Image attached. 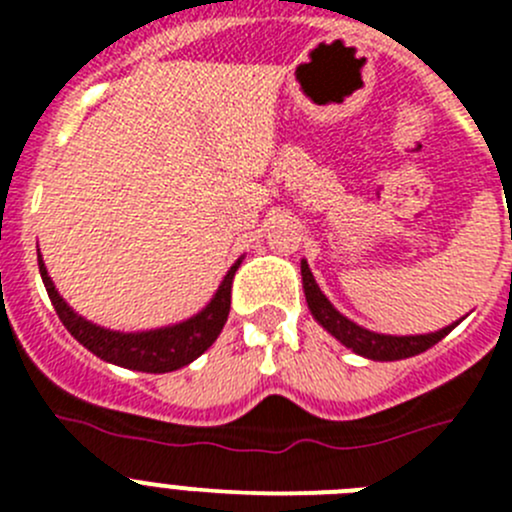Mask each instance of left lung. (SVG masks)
Returning <instances> with one entry per match:
<instances>
[{"label": "left lung", "mask_w": 512, "mask_h": 512, "mask_svg": "<svg viewBox=\"0 0 512 512\" xmlns=\"http://www.w3.org/2000/svg\"><path fill=\"white\" fill-rule=\"evenodd\" d=\"M301 281H304V296L306 304H309L311 316L324 326L326 332L332 334L337 342H342L344 347L352 349L359 357L374 359V362H397V359L415 357V354L427 352L430 347H435L440 339H445L447 334L455 329L460 321L445 326V329H437L430 334H410V337H394V334H377L372 329H364V326L354 324L352 319H347L344 314H339L334 309V304L324 296V291L316 284L314 274H311L309 264L301 259Z\"/></svg>", "instance_id": "left-lung-1"}]
</instances>
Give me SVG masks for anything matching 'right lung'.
I'll return each mask as SVG.
<instances>
[{
  "label": "right lung",
  "instance_id": "obj_1",
  "mask_svg": "<svg viewBox=\"0 0 512 512\" xmlns=\"http://www.w3.org/2000/svg\"><path fill=\"white\" fill-rule=\"evenodd\" d=\"M37 264H40L42 284L50 294L57 316L82 347L90 349L95 357L105 359V362L118 364V367L163 374L191 364L216 342L228 319V311H231V284L236 269L241 266V259L228 269L213 299L198 314H193L186 321H178V324L148 329V332H113V329L87 321L55 289L42 256H37Z\"/></svg>",
  "mask_w": 512,
  "mask_h": 512
}]
</instances>
